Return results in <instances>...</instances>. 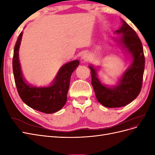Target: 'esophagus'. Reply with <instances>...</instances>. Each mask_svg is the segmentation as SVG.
I'll return each instance as SVG.
<instances>
[{
  "instance_id": "1",
  "label": "esophagus",
  "mask_w": 155,
  "mask_h": 155,
  "mask_svg": "<svg viewBox=\"0 0 155 155\" xmlns=\"http://www.w3.org/2000/svg\"><path fill=\"white\" fill-rule=\"evenodd\" d=\"M81 59L83 62H85V61H87L88 60V55L87 54H83L82 55L81 57Z\"/></svg>"
}]
</instances>
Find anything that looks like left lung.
Masks as SVG:
<instances>
[{"mask_svg":"<svg viewBox=\"0 0 155 155\" xmlns=\"http://www.w3.org/2000/svg\"><path fill=\"white\" fill-rule=\"evenodd\" d=\"M120 29L114 31L121 35L112 38L125 51L131 59V64L121 75L114 85H107L98 78L99 67L89 64L92 76V85L98 102L108 108L121 107L129 104L140 92L145 68L143 46L136 31L123 19Z\"/></svg>","mask_w":155,"mask_h":155,"instance_id":"obj_1","label":"left lung"}]
</instances>
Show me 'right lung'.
Masks as SVG:
<instances>
[{
	"label": "right lung",
	"mask_w": 155,
	"mask_h": 155,
	"mask_svg": "<svg viewBox=\"0 0 155 155\" xmlns=\"http://www.w3.org/2000/svg\"><path fill=\"white\" fill-rule=\"evenodd\" d=\"M22 32L18 37L14 47L13 72L17 91L22 101L36 110L46 114H52L62 109L67 100L70 77L79 66L78 60L63 64L50 85L43 87L27 84L23 78L18 58Z\"/></svg>",
	"instance_id": "right-lung-1"
}]
</instances>
